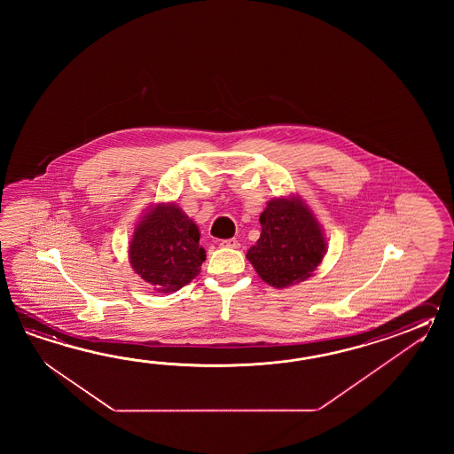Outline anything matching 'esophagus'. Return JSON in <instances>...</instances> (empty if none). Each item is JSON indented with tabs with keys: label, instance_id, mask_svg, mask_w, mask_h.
<instances>
[{
	"label": "esophagus",
	"instance_id": "obj_1",
	"mask_svg": "<svg viewBox=\"0 0 454 454\" xmlns=\"http://www.w3.org/2000/svg\"><path fill=\"white\" fill-rule=\"evenodd\" d=\"M221 247H223V248H233V250H237V248H240V241L237 240V239H229V240L221 241Z\"/></svg>",
	"mask_w": 454,
	"mask_h": 454
}]
</instances>
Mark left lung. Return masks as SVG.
I'll use <instances>...</instances> for the list:
<instances>
[{
    "instance_id": "1",
    "label": "left lung",
    "mask_w": 454,
    "mask_h": 454,
    "mask_svg": "<svg viewBox=\"0 0 454 454\" xmlns=\"http://www.w3.org/2000/svg\"><path fill=\"white\" fill-rule=\"evenodd\" d=\"M260 223V240L247 258L261 279L284 289L311 278L326 254V240L309 206L299 196L274 198Z\"/></svg>"
}]
</instances>
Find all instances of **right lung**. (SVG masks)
Wrapping results in <instances>:
<instances>
[{"mask_svg":"<svg viewBox=\"0 0 454 454\" xmlns=\"http://www.w3.org/2000/svg\"><path fill=\"white\" fill-rule=\"evenodd\" d=\"M129 264L155 294H170L200 274L206 251L198 225L175 203L155 204L136 225Z\"/></svg>","mask_w":454,"mask_h":454,"instance_id":"1","label":"right lung"}]
</instances>
